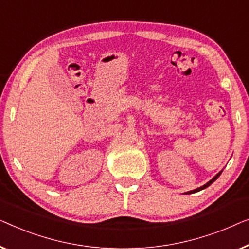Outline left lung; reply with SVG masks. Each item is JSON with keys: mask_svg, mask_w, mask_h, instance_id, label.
Here are the masks:
<instances>
[{"mask_svg": "<svg viewBox=\"0 0 249 249\" xmlns=\"http://www.w3.org/2000/svg\"><path fill=\"white\" fill-rule=\"evenodd\" d=\"M221 173H222V171H220V173H218V174H216V175H215V176H214V177H213L211 180H210V181H208V183H206L205 185H203V186H201V187H198V188H196V190H193V191H190V192H187V193H188V194H192V193H195V192L202 191V190H204V188H206V187H209V186H210V185H211V184L213 183V181H214V180H216V179H218V178H219V176H220V175H221Z\"/></svg>", "mask_w": 249, "mask_h": 249, "instance_id": "left-lung-1", "label": "left lung"}]
</instances>
